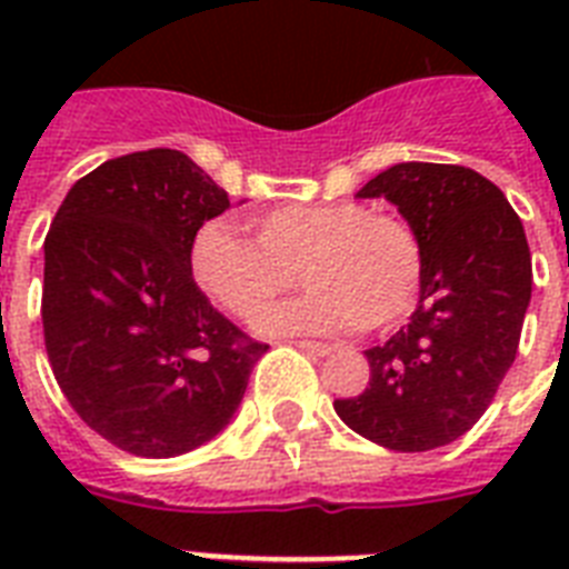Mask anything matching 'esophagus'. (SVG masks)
Returning <instances> with one entry per match:
<instances>
[{"mask_svg":"<svg viewBox=\"0 0 569 569\" xmlns=\"http://www.w3.org/2000/svg\"><path fill=\"white\" fill-rule=\"evenodd\" d=\"M295 346L301 348V351H307V355H330L333 351V346H328V342H307V339H301V342H295Z\"/></svg>","mask_w":569,"mask_h":569,"instance_id":"obj_1","label":"esophagus"}]
</instances>
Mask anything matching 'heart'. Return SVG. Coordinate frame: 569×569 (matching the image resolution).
<instances>
[{"mask_svg": "<svg viewBox=\"0 0 569 569\" xmlns=\"http://www.w3.org/2000/svg\"><path fill=\"white\" fill-rule=\"evenodd\" d=\"M257 241L206 221L191 244V274L221 310L253 319L295 286L310 289L266 312L262 330H383L413 310L422 244L413 227L369 206L283 203L253 218Z\"/></svg>", "mask_w": 569, "mask_h": 569, "instance_id": "obj_1", "label": "heart"}]
</instances>
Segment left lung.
<instances>
[{"mask_svg":"<svg viewBox=\"0 0 569 569\" xmlns=\"http://www.w3.org/2000/svg\"><path fill=\"white\" fill-rule=\"evenodd\" d=\"M357 197L398 206L422 244V286L407 328L366 351L369 387L333 410L383 449H440L481 419L517 357L531 301L526 230L502 191L460 164H392Z\"/></svg>","mask_w":569,"mask_h":569,"instance_id":"left-lung-1","label":"left lung"}]
</instances>
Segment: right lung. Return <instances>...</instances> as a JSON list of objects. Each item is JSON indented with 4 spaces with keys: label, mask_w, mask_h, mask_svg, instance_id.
Wrapping results in <instances>:
<instances>
[{
    "label": "right lung",
    "mask_w": 569,
    "mask_h": 569,
    "mask_svg": "<svg viewBox=\"0 0 569 569\" xmlns=\"http://www.w3.org/2000/svg\"><path fill=\"white\" fill-rule=\"evenodd\" d=\"M230 197L168 147L102 162L43 241V342L79 419L138 458H177L239 410L268 346L214 310L191 244Z\"/></svg>",
    "instance_id": "add662e5"
}]
</instances>
